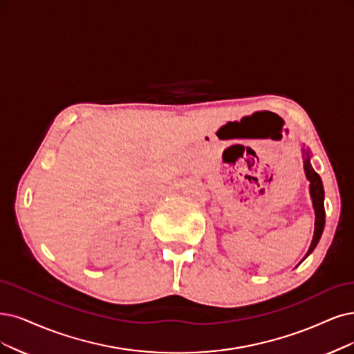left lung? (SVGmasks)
Wrapping results in <instances>:
<instances>
[{
	"mask_svg": "<svg viewBox=\"0 0 354 354\" xmlns=\"http://www.w3.org/2000/svg\"><path fill=\"white\" fill-rule=\"evenodd\" d=\"M302 157H304L305 175H306V179L309 180V194H310V200H312V205H313V212H315V229H313V238H312L309 250L302 259V261H305L317 248V245L322 236L324 227H325V207H324L325 192H324L321 176L315 172V170H313V167L310 165V150H309V147H305V144L302 147ZM302 261H300V263H302Z\"/></svg>",
	"mask_w": 354,
	"mask_h": 354,
	"instance_id": "1",
	"label": "left lung"
}]
</instances>
